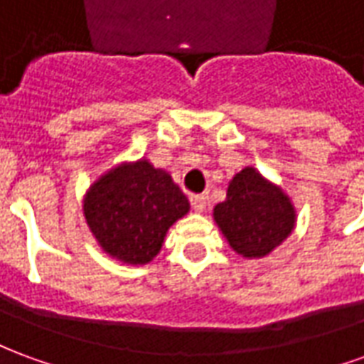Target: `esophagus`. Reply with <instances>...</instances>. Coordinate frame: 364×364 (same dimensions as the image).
<instances>
[{"label":"esophagus","mask_w":364,"mask_h":364,"mask_svg":"<svg viewBox=\"0 0 364 364\" xmlns=\"http://www.w3.org/2000/svg\"><path fill=\"white\" fill-rule=\"evenodd\" d=\"M191 205H193V208L197 213H203V210H206V206H208V195L206 193H203V195H193L191 197Z\"/></svg>","instance_id":"esophagus-1"}]
</instances>
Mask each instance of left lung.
<instances>
[{
    "mask_svg": "<svg viewBox=\"0 0 364 364\" xmlns=\"http://www.w3.org/2000/svg\"><path fill=\"white\" fill-rule=\"evenodd\" d=\"M213 216L230 247L245 259L269 255L296 226L289 195L252 166L230 179L226 200L214 206Z\"/></svg>",
    "mask_w": 364,
    "mask_h": 364,
    "instance_id": "8db88e82",
    "label": "left lung"
}]
</instances>
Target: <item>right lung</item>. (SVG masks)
Returning a JSON list of instances; mask_svg holds the SVG:
<instances>
[{
    "label": "right lung",
    "mask_w": 364,
    "mask_h": 364,
    "mask_svg": "<svg viewBox=\"0 0 364 364\" xmlns=\"http://www.w3.org/2000/svg\"><path fill=\"white\" fill-rule=\"evenodd\" d=\"M189 208L171 175L146 158L114 166L83 197V216L99 247L127 265L150 263Z\"/></svg>",
    "instance_id": "right-lung-1"
}]
</instances>
